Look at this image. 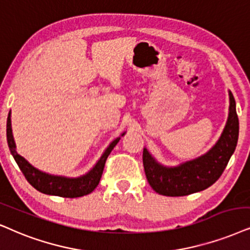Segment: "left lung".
<instances>
[{
	"label": "left lung",
	"instance_id": "8db88e82",
	"mask_svg": "<svg viewBox=\"0 0 250 250\" xmlns=\"http://www.w3.org/2000/svg\"><path fill=\"white\" fill-rule=\"evenodd\" d=\"M239 137V119L235 100L229 92V113L225 129L216 145L208 153L178 167H164L143 150V165L147 182L158 194L186 196L204 190L212 186L234 152Z\"/></svg>",
	"mask_w": 250,
	"mask_h": 250
}]
</instances>
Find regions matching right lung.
Returning a JSON list of instances; mask_svg holds the SVG:
<instances>
[{
	"mask_svg": "<svg viewBox=\"0 0 250 250\" xmlns=\"http://www.w3.org/2000/svg\"><path fill=\"white\" fill-rule=\"evenodd\" d=\"M125 134H122V136ZM7 140L8 145L10 148V152L14 156L16 163H17L18 167H20L21 173H23L25 179L30 183L32 187L37 189L38 191L43 192L47 195H54L60 196V197H68V198H75L81 197V196L87 195L92 192L97 186L99 185L100 179H102L104 167H105V163L107 160V157L112 152V150L118 144L120 138H116L109 144V146L106 148L99 162L96 164L87 174H85L81 178L76 179H68L63 178V176H54L46 174V173L40 172L37 168H34L32 165H30L23 157L16 152V146L14 137H12V130H11V120L10 114L8 116L7 121Z\"/></svg>",
	"mask_w": 250,
	"mask_h": 250,
	"instance_id": "obj_1",
	"label": "right lung"
}]
</instances>
